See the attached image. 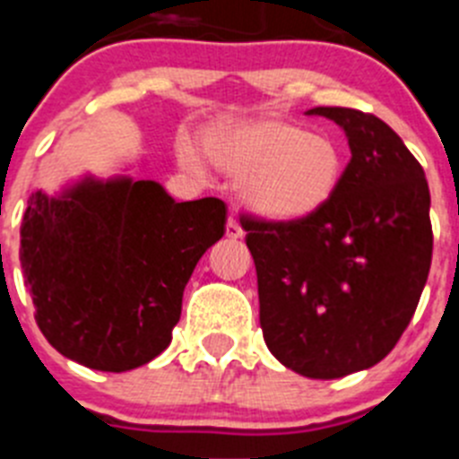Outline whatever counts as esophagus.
I'll use <instances>...</instances> for the list:
<instances>
[{
  "instance_id": "1",
  "label": "esophagus",
  "mask_w": 459,
  "mask_h": 459,
  "mask_svg": "<svg viewBox=\"0 0 459 459\" xmlns=\"http://www.w3.org/2000/svg\"><path fill=\"white\" fill-rule=\"evenodd\" d=\"M225 234H227V238H234V241H237V238H243L241 225H238V221H237V218H234V216L227 218Z\"/></svg>"
}]
</instances>
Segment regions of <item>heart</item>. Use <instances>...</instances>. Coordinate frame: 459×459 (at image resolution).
Masks as SVG:
<instances>
[{
    "label": "heart",
    "mask_w": 459,
    "mask_h": 459,
    "mask_svg": "<svg viewBox=\"0 0 459 459\" xmlns=\"http://www.w3.org/2000/svg\"><path fill=\"white\" fill-rule=\"evenodd\" d=\"M200 148L179 142V160L202 172L204 160L237 179L253 213L271 222H301L317 216L338 195L344 152L326 133L306 131L280 117H222L200 135Z\"/></svg>",
    "instance_id": "heart-1"
}]
</instances>
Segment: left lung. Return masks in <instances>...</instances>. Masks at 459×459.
Segmentation results:
<instances>
[{"label":"left lung","mask_w":459,"mask_h":459,"mask_svg":"<svg viewBox=\"0 0 459 459\" xmlns=\"http://www.w3.org/2000/svg\"><path fill=\"white\" fill-rule=\"evenodd\" d=\"M335 121L351 160L333 202L301 222L241 218L271 354L310 379L377 366L395 347L432 262L429 188L391 126L350 108Z\"/></svg>","instance_id":"1"}]
</instances>
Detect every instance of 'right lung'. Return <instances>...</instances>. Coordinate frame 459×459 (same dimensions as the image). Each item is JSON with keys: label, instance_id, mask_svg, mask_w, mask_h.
Segmentation results:
<instances>
[{"label": "right lung", "instance_id": "obj_1", "mask_svg": "<svg viewBox=\"0 0 459 459\" xmlns=\"http://www.w3.org/2000/svg\"><path fill=\"white\" fill-rule=\"evenodd\" d=\"M218 197L174 202L158 181L84 174L31 193L20 262L40 333L100 372L144 366L169 347L202 255L225 234Z\"/></svg>", "mask_w": 459, "mask_h": 459}]
</instances>
